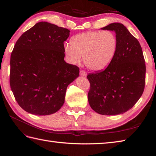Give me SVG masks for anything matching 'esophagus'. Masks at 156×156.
I'll list each match as a JSON object with an SVG mask.
<instances>
[{"mask_svg": "<svg viewBox=\"0 0 156 156\" xmlns=\"http://www.w3.org/2000/svg\"><path fill=\"white\" fill-rule=\"evenodd\" d=\"M80 75H81L82 77H85L87 76V73L84 70H81L80 71Z\"/></svg>", "mask_w": 156, "mask_h": 156, "instance_id": "obj_1", "label": "esophagus"}]
</instances>
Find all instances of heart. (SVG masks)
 <instances>
[{
	"instance_id": "b5f03b06",
	"label": "heart",
	"mask_w": 156,
	"mask_h": 156,
	"mask_svg": "<svg viewBox=\"0 0 156 156\" xmlns=\"http://www.w3.org/2000/svg\"><path fill=\"white\" fill-rule=\"evenodd\" d=\"M70 44L64 47L65 55L70 63L83 62L92 71H101L111 62L117 49V38L111 30L88 31L74 36Z\"/></svg>"
}]
</instances>
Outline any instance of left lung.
<instances>
[{
  "label": "left lung",
  "instance_id": "obj_1",
  "mask_svg": "<svg viewBox=\"0 0 156 156\" xmlns=\"http://www.w3.org/2000/svg\"><path fill=\"white\" fill-rule=\"evenodd\" d=\"M101 29L115 32L117 49L105 69L87 75L88 100L98 114L116 115L131 109L142 96L145 60L139 41L122 23H111Z\"/></svg>",
  "mask_w": 156,
  "mask_h": 156
}]
</instances>
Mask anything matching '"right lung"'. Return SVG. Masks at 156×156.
Returning <instances> with one entry per match:
<instances>
[{"label":"right lung","mask_w":156,"mask_h":156,"mask_svg":"<svg viewBox=\"0 0 156 156\" xmlns=\"http://www.w3.org/2000/svg\"><path fill=\"white\" fill-rule=\"evenodd\" d=\"M70 31L39 22L20 36L10 57V83L19 104L35 115L57 112L79 68L64 61V42Z\"/></svg>","instance_id":"add662e5"}]
</instances>
